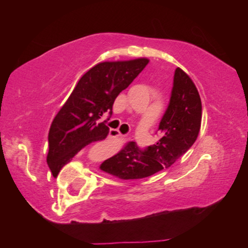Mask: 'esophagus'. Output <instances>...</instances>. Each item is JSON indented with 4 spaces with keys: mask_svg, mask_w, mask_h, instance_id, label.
<instances>
[{
    "mask_svg": "<svg viewBox=\"0 0 248 248\" xmlns=\"http://www.w3.org/2000/svg\"><path fill=\"white\" fill-rule=\"evenodd\" d=\"M121 133L118 129H110L109 130V138L110 139H119L121 138Z\"/></svg>",
    "mask_w": 248,
    "mask_h": 248,
    "instance_id": "1",
    "label": "esophagus"
}]
</instances>
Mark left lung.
I'll return each instance as SVG.
<instances>
[{"label": "left lung", "instance_id": "8db88e82", "mask_svg": "<svg viewBox=\"0 0 248 248\" xmlns=\"http://www.w3.org/2000/svg\"><path fill=\"white\" fill-rule=\"evenodd\" d=\"M202 101L192 79L177 67L169 106L158 126L160 140L144 152L130 141L100 164L101 171L120 179H140L168 169L197 140Z\"/></svg>", "mask_w": 248, "mask_h": 248}]
</instances>
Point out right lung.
Segmentation results:
<instances>
[{"instance_id": "add662e5", "label": "right lung", "mask_w": 248, "mask_h": 248, "mask_svg": "<svg viewBox=\"0 0 248 248\" xmlns=\"http://www.w3.org/2000/svg\"><path fill=\"white\" fill-rule=\"evenodd\" d=\"M148 62V58L102 62L79 79L50 127L46 162L53 177L82 148L107 138L109 128L100 118L112 113L116 96Z\"/></svg>"}]
</instances>
